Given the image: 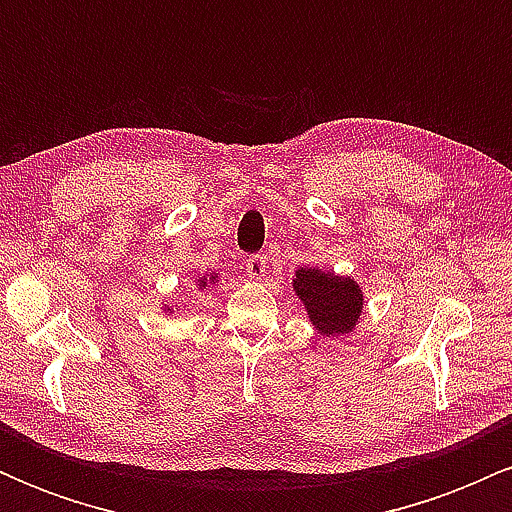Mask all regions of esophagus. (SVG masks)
Listing matches in <instances>:
<instances>
[{
	"label": "esophagus",
	"mask_w": 512,
	"mask_h": 512,
	"mask_svg": "<svg viewBox=\"0 0 512 512\" xmlns=\"http://www.w3.org/2000/svg\"><path fill=\"white\" fill-rule=\"evenodd\" d=\"M245 272L250 279H264L267 276V257L264 255H252L245 260Z\"/></svg>",
	"instance_id": "34e87169"
}]
</instances>
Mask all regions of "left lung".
<instances>
[{
  "label": "left lung",
  "instance_id": "1",
  "mask_svg": "<svg viewBox=\"0 0 512 512\" xmlns=\"http://www.w3.org/2000/svg\"><path fill=\"white\" fill-rule=\"evenodd\" d=\"M293 291L303 301L317 334L339 337L354 332L363 313V291L351 276L301 267L293 279Z\"/></svg>",
  "mask_w": 512,
  "mask_h": 512
}]
</instances>
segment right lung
Instances as JSON below:
<instances>
[{
    "label": "right lung",
    "mask_w": 512,
    "mask_h": 512,
    "mask_svg": "<svg viewBox=\"0 0 512 512\" xmlns=\"http://www.w3.org/2000/svg\"><path fill=\"white\" fill-rule=\"evenodd\" d=\"M216 281H219V276L211 272V274H207V276H199L197 284H199V286H207V284H216Z\"/></svg>",
    "instance_id": "obj_1"
}]
</instances>
